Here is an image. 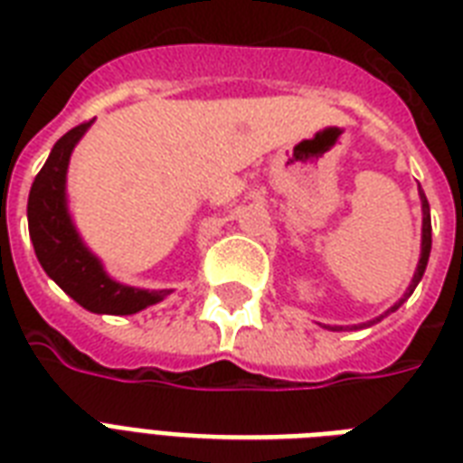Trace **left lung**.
I'll use <instances>...</instances> for the list:
<instances>
[{
	"instance_id": "left-lung-1",
	"label": "left lung",
	"mask_w": 463,
	"mask_h": 463,
	"mask_svg": "<svg viewBox=\"0 0 463 463\" xmlns=\"http://www.w3.org/2000/svg\"><path fill=\"white\" fill-rule=\"evenodd\" d=\"M420 203H422V243H420V260H418V268H415V275H413V282H411V288H408L406 297L413 295V289L418 288V282L422 280V272H425V268H428V258H430V249H432V224H430V205H428V198H425V193L420 191ZM403 297V299H406ZM403 299H401L399 304H393L392 309L389 311H396L403 304ZM386 311V314H389ZM384 314V317H386ZM384 317H379V318H384ZM379 318H374V321H379ZM374 321H369V324H374ZM362 326H367V324H362ZM357 328V326H354ZM331 331H343V328H331Z\"/></svg>"
}]
</instances>
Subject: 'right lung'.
Returning a JSON list of instances; mask_svg holds the SVG:
<instances>
[{
  "instance_id": "add662e5",
  "label": "right lung",
  "mask_w": 463,
  "mask_h": 463,
  "mask_svg": "<svg viewBox=\"0 0 463 463\" xmlns=\"http://www.w3.org/2000/svg\"><path fill=\"white\" fill-rule=\"evenodd\" d=\"M89 128L91 120L71 128L57 139L45 166L35 175L28 195V232L43 270L74 302L94 314H137L161 302L171 289H137L110 280L101 260L84 246L67 210L64 185L71 149Z\"/></svg>"
}]
</instances>
